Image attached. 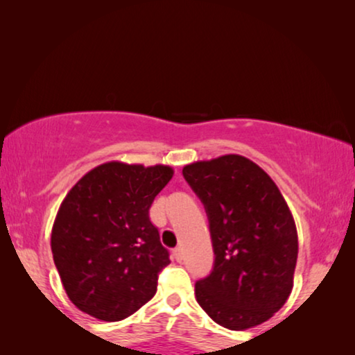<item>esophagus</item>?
Masks as SVG:
<instances>
[{
    "label": "esophagus",
    "instance_id": "1",
    "mask_svg": "<svg viewBox=\"0 0 355 355\" xmlns=\"http://www.w3.org/2000/svg\"><path fill=\"white\" fill-rule=\"evenodd\" d=\"M173 257H174V260H176V261H181V260H182V250H181V247H176V249L173 250Z\"/></svg>",
    "mask_w": 355,
    "mask_h": 355
}]
</instances>
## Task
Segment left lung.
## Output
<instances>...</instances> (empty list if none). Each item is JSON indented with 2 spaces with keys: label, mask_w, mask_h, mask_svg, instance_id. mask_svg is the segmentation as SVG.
Instances as JSON below:
<instances>
[{
  "label": "left lung",
  "mask_w": 355,
  "mask_h": 355,
  "mask_svg": "<svg viewBox=\"0 0 355 355\" xmlns=\"http://www.w3.org/2000/svg\"><path fill=\"white\" fill-rule=\"evenodd\" d=\"M182 176L205 207L215 261L196 283L213 322L247 329L283 307L294 284L297 231L288 203L268 174L245 157L187 164Z\"/></svg>",
  "instance_id": "1"
}]
</instances>
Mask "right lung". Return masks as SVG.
Returning a JSON list of instances; mask_svg holds the SVG:
<instances>
[{
  "instance_id": "obj_1",
  "label": "right lung",
  "mask_w": 355,
  "mask_h": 355,
  "mask_svg": "<svg viewBox=\"0 0 355 355\" xmlns=\"http://www.w3.org/2000/svg\"><path fill=\"white\" fill-rule=\"evenodd\" d=\"M171 178L163 164L111 162L87 173L62 200L51 231L53 260L82 312L119 322L157 293L169 252L148 210Z\"/></svg>"
}]
</instances>
